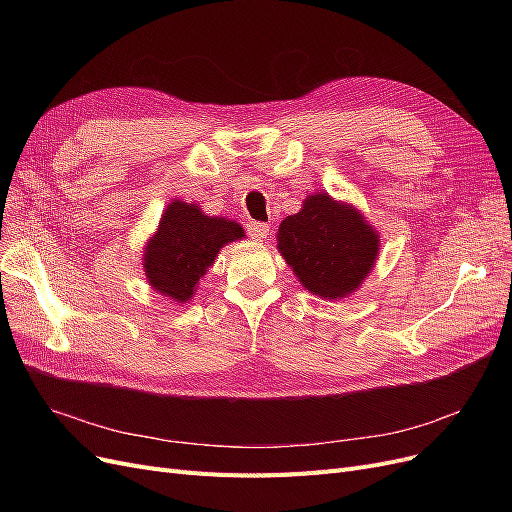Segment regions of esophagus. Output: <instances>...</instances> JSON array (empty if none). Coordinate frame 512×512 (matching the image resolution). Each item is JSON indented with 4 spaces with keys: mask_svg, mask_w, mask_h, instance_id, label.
Instances as JSON below:
<instances>
[{
    "mask_svg": "<svg viewBox=\"0 0 512 512\" xmlns=\"http://www.w3.org/2000/svg\"><path fill=\"white\" fill-rule=\"evenodd\" d=\"M247 234H249L253 240H265V236L270 234V224L249 222V224H247Z\"/></svg>",
    "mask_w": 512,
    "mask_h": 512,
    "instance_id": "obj_1",
    "label": "esophagus"
}]
</instances>
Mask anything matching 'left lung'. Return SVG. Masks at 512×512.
Listing matches in <instances>:
<instances>
[{
  "instance_id": "left-lung-1",
  "label": "left lung",
  "mask_w": 512,
  "mask_h": 512,
  "mask_svg": "<svg viewBox=\"0 0 512 512\" xmlns=\"http://www.w3.org/2000/svg\"><path fill=\"white\" fill-rule=\"evenodd\" d=\"M278 249L309 292L336 301L369 276L380 236L359 209L317 193L303 201L299 213L282 220Z\"/></svg>"
}]
</instances>
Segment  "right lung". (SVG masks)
Returning a JSON list of instances; mask_svg holds the SVG:
<instances>
[{
  "mask_svg": "<svg viewBox=\"0 0 512 512\" xmlns=\"http://www.w3.org/2000/svg\"><path fill=\"white\" fill-rule=\"evenodd\" d=\"M242 236L245 230L236 222L211 218L195 203L172 201L145 247V276L153 290L174 303L191 301L220 249Z\"/></svg>",
  "mask_w": 512,
  "mask_h": 512,
  "instance_id": "obj_1",
  "label": "right lung"
}]
</instances>
